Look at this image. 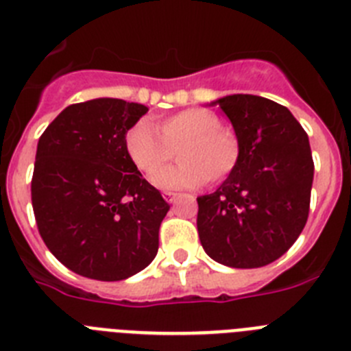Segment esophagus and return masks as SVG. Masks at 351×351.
<instances>
[{"label": "esophagus", "mask_w": 351, "mask_h": 351, "mask_svg": "<svg viewBox=\"0 0 351 351\" xmlns=\"http://www.w3.org/2000/svg\"><path fill=\"white\" fill-rule=\"evenodd\" d=\"M178 197H179V193H173V191H163V198H165L167 202H170V204H172Z\"/></svg>", "instance_id": "34e87169"}]
</instances>
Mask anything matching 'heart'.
<instances>
[{
  "instance_id": "1",
  "label": "heart",
  "mask_w": 351,
  "mask_h": 351,
  "mask_svg": "<svg viewBox=\"0 0 351 351\" xmlns=\"http://www.w3.org/2000/svg\"><path fill=\"white\" fill-rule=\"evenodd\" d=\"M178 150V166L160 171ZM125 151L135 169L163 190L197 188L209 179L219 182L235 172L241 142L235 132L223 128L221 117L209 108L191 107L158 121L138 119L125 133Z\"/></svg>"
}]
</instances>
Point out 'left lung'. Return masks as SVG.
<instances>
[{
	"label": "left lung",
	"mask_w": 351,
	"mask_h": 351,
	"mask_svg": "<svg viewBox=\"0 0 351 351\" xmlns=\"http://www.w3.org/2000/svg\"><path fill=\"white\" fill-rule=\"evenodd\" d=\"M219 105L241 142V161L218 190L198 197L197 228L207 255L235 269L285 255L308 221L313 163L308 133L283 105L230 95Z\"/></svg>",
	"instance_id": "left-lung-1"
}]
</instances>
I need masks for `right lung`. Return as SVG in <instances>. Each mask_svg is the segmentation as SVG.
Masks as SVG:
<instances>
[{
    "label": "right lung",
    "instance_id": "right-lung-1",
    "mask_svg": "<svg viewBox=\"0 0 351 351\" xmlns=\"http://www.w3.org/2000/svg\"><path fill=\"white\" fill-rule=\"evenodd\" d=\"M145 112L117 98L73 104L38 141L31 179L36 226L52 255L84 278L126 280L158 253L170 206L125 151L126 130Z\"/></svg>",
    "mask_w": 351,
    "mask_h": 351
}]
</instances>
